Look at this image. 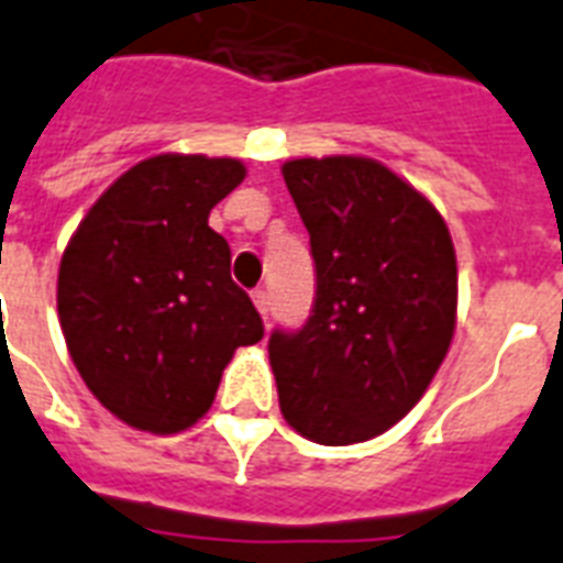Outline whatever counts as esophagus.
I'll return each instance as SVG.
<instances>
[{
  "instance_id": "1",
  "label": "esophagus",
  "mask_w": 563,
  "mask_h": 563,
  "mask_svg": "<svg viewBox=\"0 0 563 563\" xmlns=\"http://www.w3.org/2000/svg\"><path fill=\"white\" fill-rule=\"evenodd\" d=\"M252 302H255V308H258L261 317L267 320V317H269V296H267V290H255V294H252Z\"/></svg>"
}]
</instances>
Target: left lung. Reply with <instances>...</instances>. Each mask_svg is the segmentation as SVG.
Here are the masks:
<instances>
[{
	"mask_svg": "<svg viewBox=\"0 0 563 563\" xmlns=\"http://www.w3.org/2000/svg\"><path fill=\"white\" fill-rule=\"evenodd\" d=\"M282 176L311 234L317 299L302 329L269 338L278 405L313 443L378 438L420 402L455 334L446 222L373 158H296Z\"/></svg>",
	"mask_w": 563,
	"mask_h": 563,
	"instance_id": "8db88e82",
	"label": "left lung"
}]
</instances>
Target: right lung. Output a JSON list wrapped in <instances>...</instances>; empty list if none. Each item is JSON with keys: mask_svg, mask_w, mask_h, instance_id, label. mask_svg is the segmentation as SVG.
Here are the masks:
<instances>
[{"mask_svg": "<svg viewBox=\"0 0 563 563\" xmlns=\"http://www.w3.org/2000/svg\"><path fill=\"white\" fill-rule=\"evenodd\" d=\"M246 178L238 158L164 152L108 187L69 238L58 320L90 394L125 426L176 434L211 408L238 346L264 338L208 213Z\"/></svg>", "mask_w": 563, "mask_h": 563, "instance_id": "right-lung-1", "label": "right lung"}]
</instances>
